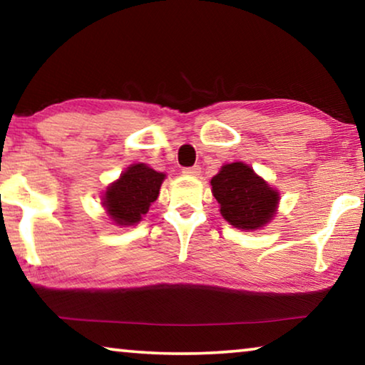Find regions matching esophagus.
I'll use <instances>...</instances> for the list:
<instances>
[{"instance_id": "obj_1", "label": "esophagus", "mask_w": 365, "mask_h": 365, "mask_svg": "<svg viewBox=\"0 0 365 365\" xmlns=\"http://www.w3.org/2000/svg\"><path fill=\"white\" fill-rule=\"evenodd\" d=\"M200 172H201V168H200L198 165H193V167L183 168V170H182L183 175H187V177H198V175H200Z\"/></svg>"}]
</instances>
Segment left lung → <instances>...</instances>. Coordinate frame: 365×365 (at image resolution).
I'll return each instance as SVG.
<instances>
[{"mask_svg":"<svg viewBox=\"0 0 365 365\" xmlns=\"http://www.w3.org/2000/svg\"><path fill=\"white\" fill-rule=\"evenodd\" d=\"M210 183L221 216L237 230H260L277 215L279 192L244 162L222 165Z\"/></svg>","mask_w":365,"mask_h":365,"instance_id":"1","label":"left lung"}]
</instances>
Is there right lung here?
<instances>
[{"instance_id": "right-lung-1", "label": "right lung", "mask_w": 365, "mask_h": 365, "mask_svg": "<svg viewBox=\"0 0 365 365\" xmlns=\"http://www.w3.org/2000/svg\"><path fill=\"white\" fill-rule=\"evenodd\" d=\"M165 173L148 164H133L108 185L101 197V206L116 226H134L148 213L159 197Z\"/></svg>"}]
</instances>
